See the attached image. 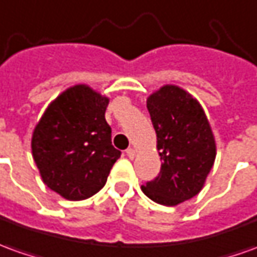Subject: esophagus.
Listing matches in <instances>:
<instances>
[{"label": "esophagus", "mask_w": 257, "mask_h": 257, "mask_svg": "<svg viewBox=\"0 0 257 257\" xmlns=\"http://www.w3.org/2000/svg\"><path fill=\"white\" fill-rule=\"evenodd\" d=\"M125 155L130 159H133L136 157V150H134V148H127V150H125Z\"/></svg>", "instance_id": "34e87169"}]
</instances>
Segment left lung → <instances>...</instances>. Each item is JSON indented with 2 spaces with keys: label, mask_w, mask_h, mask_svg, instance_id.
Returning a JSON list of instances; mask_svg holds the SVG:
<instances>
[{
  "label": "left lung",
  "mask_w": 257,
  "mask_h": 257,
  "mask_svg": "<svg viewBox=\"0 0 257 257\" xmlns=\"http://www.w3.org/2000/svg\"><path fill=\"white\" fill-rule=\"evenodd\" d=\"M157 134L161 172L141 186L162 206H178L204 187L217 155L210 121L200 102L178 85H164L147 98Z\"/></svg>",
  "instance_id": "left-lung-1"
}]
</instances>
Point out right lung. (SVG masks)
<instances>
[{
  "instance_id": "right-lung-1",
  "label": "right lung",
  "mask_w": 257,
  "mask_h": 257,
  "mask_svg": "<svg viewBox=\"0 0 257 257\" xmlns=\"http://www.w3.org/2000/svg\"><path fill=\"white\" fill-rule=\"evenodd\" d=\"M109 98L89 85L67 88L51 100L32 134V155L43 183L71 201L105 186L120 151L105 118Z\"/></svg>"
}]
</instances>
